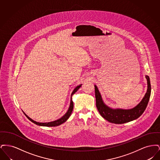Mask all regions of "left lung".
I'll return each instance as SVG.
<instances>
[{"instance_id": "1", "label": "left lung", "mask_w": 160, "mask_h": 160, "mask_svg": "<svg viewBox=\"0 0 160 160\" xmlns=\"http://www.w3.org/2000/svg\"><path fill=\"white\" fill-rule=\"evenodd\" d=\"M146 78L147 79L148 89L145 97L137 106L128 110L113 109L107 106L103 102L97 86L95 85L96 106L101 116L108 122L116 124L127 123L138 118L145 112L151 96V86L150 78L148 76H146Z\"/></svg>"}]
</instances>
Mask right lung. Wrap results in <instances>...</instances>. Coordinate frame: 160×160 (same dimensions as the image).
Wrapping results in <instances>:
<instances>
[{
    "mask_svg": "<svg viewBox=\"0 0 160 160\" xmlns=\"http://www.w3.org/2000/svg\"><path fill=\"white\" fill-rule=\"evenodd\" d=\"M81 86H82V84H80V85H78V86H77L76 88L74 89V91H72V93H71V97L72 96V95H74V94L78 91V89L81 87ZM73 107H74V104H73V102H72V98L71 97L70 105H69V107L68 110L67 112L65 114H64L61 118L58 119V120H56V121H53V122H46V123L36 122V121L32 120V119H31L29 116H28L24 113V114L26 116V117L31 121V122L35 123L36 125H39V126H44V127H56V126L60 125L62 124L63 123H64L65 122H66V121L68 120V119L69 118L70 115L71 114V113H72V112Z\"/></svg>",
    "mask_w": 160,
    "mask_h": 160,
    "instance_id": "obj_1",
    "label": "right lung"
}]
</instances>
